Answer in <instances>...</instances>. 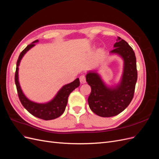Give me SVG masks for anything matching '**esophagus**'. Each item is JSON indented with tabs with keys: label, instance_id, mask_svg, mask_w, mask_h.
<instances>
[{
	"label": "esophagus",
	"instance_id": "1",
	"mask_svg": "<svg viewBox=\"0 0 159 159\" xmlns=\"http://www.w3.org/2000/svg\"><path fill=\"white\" fill-rule=\"evenodd\" d=\"M80 81L81 84H85L86 82V79H85V76L82 75L80 77Z\"/></svg>",
	"mask_w": 159,
	"mask_h": 159
}]
</instances>
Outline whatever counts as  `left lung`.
I'll return each instance as SVG.
<instances>
[{
	"instance_id": "left-lung-1",
	"label": "left lung",
	"mask_w": 159,
	"mask_h": 159,
	"mask_svg": "<svg viewBox=\"0 0 159 159\" xmlns=\"http://www.w3.org/2000/svg\"><path fill=\"white\" fill-rule=\"evenodd\" d=\"M114 48L111 53L120 55L124 60L123 74L118 85L114 88L107 87L95 72L86 75V81L91 88L88 99L89 106L102 117L115 116L127 107L133 98L137 80L136 57L132 48L119 36Z\"/></svg>"
}]
</instances>
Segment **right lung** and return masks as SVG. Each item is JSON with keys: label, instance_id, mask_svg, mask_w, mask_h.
<instances>
[{"label": "right lung", "instance_id": "obj_1", "mask_svg": "<svg viewBox=\"0 0 159 159\" xmlns=\"http://www.w3.org/2000/svg\"><path fill=\"white\" fill-rule=\"evenodd\" d=\"M38 40H36L34 41L32 44L28 45L26 48L24 50L18 57L16 63V68L15 71V84L16 86V89L18 95L20 99L22 105L28 112L34 115V117L40 118L44 120H52L54 119L63 114L64 112L66 107L68 103V99L70 94L76 88L80 86L79 78H77L71 83L65 85L62 88L58 91L56 97L53 99L51 102L46 103H36L31 102L24 95L22 91L20 88V84L18 82V66L23 56L25 55L26 52L29 50L31 48L35 46L34 43Z\"/></svg>", "mask_w": 159, "mask_h": 159}]
</instances>
